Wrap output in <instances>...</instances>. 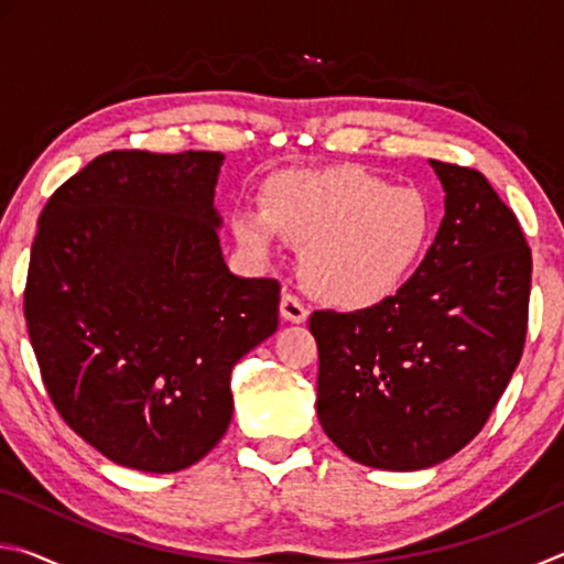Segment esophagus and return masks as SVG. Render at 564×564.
<instances>
[{"mask_svg":"<svg viewBox=\"0 0 564 564\" xmlns=\"http://www.w3.org/2000/svg\"><path fill=\"white\" fill-rule=\"evenodd\" d=\"M281 316L289 323H303L305 318H308V308H305V305L295 299L293 293H283L281 295Z\"/></svg>","mask_w":564,"mask_h":564,"instance_id":"obj_1","label":"esophagus"}]
</instances>
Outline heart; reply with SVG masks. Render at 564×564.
I'll return each instance as SVG.
<instances>
[{
	"label": "heart",
	"instance_id": "1",
	"mask_svg": "<svg viewBox=\"0 0 564 564\" xmlns=\"http://www.w3.org/2000/svg\"><path fill=\"white\" fill-rule=\"evenodd\" d=\"M236 243L253 261L303 248V281L323 303L373 308L413 279L433 241L431 198L358 166L283 171L263 186V208L231 214Z\"/></svg>",
	"mask_w": 564,
	"mask_h": 564
}]
</instances>
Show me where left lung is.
<instances>
[{"instance_id": "1", "label": "left lung", "mask_w": 564, "mask_h": 564, "mask_svg": "<svg viewBox=\"0 0 564 564\" xmlns=\"http://www.w3.org/2000/svg\"><path fill=\"white\" fill-rule=\"evenodd\" d=\"M445 216L413 279L356 313L316 311L318 420L350 460L423 470L488 423L518 368L532 256L480 171L431 159Z\"/></svg>"}]
</instances>
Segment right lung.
<instances>
[{"label":"right lung","mask_w":564,"mask_h":564,"mask_svg":"<svg viewBox=\"0 0 564 564\" xmlns=\"http://www.w3.org/2000/svg\"><path fill=\"white\" fill-rule=\"evenodd\" d=\"M221 164L218 151H109L54 191L32 243L24 318L52 403L141 473L214 451L234 366L279 328V281L224 261Z\"/></svg>","instance_id":"right-lung-1"}]
</instances>
